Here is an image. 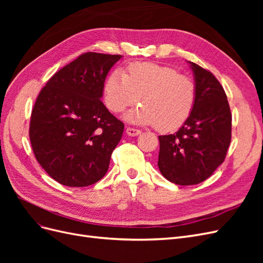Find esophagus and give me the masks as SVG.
I'll use <instances>...</instances> for the list:
<instances>
[{"mask_svg":"<svg viewBox=\"0 0 263 263\" xmlns=\"http://www.w3.org/2000/svg\"><path fill=\"white\" fill-rule=\"evenodd\" d=\"M141 132L139 129L136 128H132V127H127L126 129V134L128 135V136H138Z\"/></svg>","mask_w":263,"mask_h":263,"instance_id":"1","label":"esophagus"}]
</instances>
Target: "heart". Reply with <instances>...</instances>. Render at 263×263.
<instances>
[{"label":"heart","instance_id":"b5f03b06","mask_svg":"<svg viewBox=\"0 0 263 263\" xmlns=\"http://www.w3.org/2000/svg\"><path fill=\"white\" fill-rule=\"evenodd\" d=\"M109 110L123 112L139 102L142 105L125 114L128 122L156 125L161 132L178 129L192 113L196 89L194 82L177 69L150 62L134 63L125 74L115 70L104 86Z\"/></svg>","mask_w":263,"mask_h":263}]
</instances>
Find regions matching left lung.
<instances>
[{"label": "left lung", "instance_id": "left-lung-1", "mask_svg": "<svg viewBox=\"0 0 263 263\" xmlns=\"http://www.w3.org/2000/svg\"><path fill=\"white\" fill-rule=\"evenodd\" d=\"M189 63L196 89L192 113L177 133L159 136V170L179 185L210 178L224 162L232 140V113L221 84L209 70Z\"/></svg>", "mask_w": 263, "mask_h": 263}]
</instances>
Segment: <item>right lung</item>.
<instances>
[{"mask_svg": "<svg viewBox=\"0 0 263 263\" xmlns=\"http://www.w3.org/2000/svg\"><path fill=\"white\" fill-rule=\"evenodd\" d=\"M121 54L85 52L55 72L43 87L30 116L34 155L49 176L66 186L100 181L124 124L101 101L108 71Z\"/></svg>", "mask_w": 263, "mask_h": 263, "instance_id": "right-lung-1", "label": "right lung"}]
</instances>
